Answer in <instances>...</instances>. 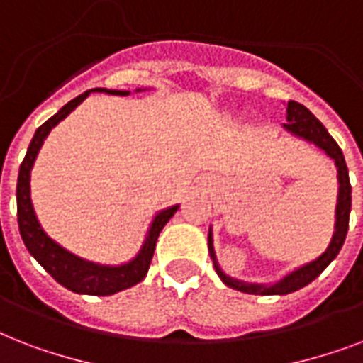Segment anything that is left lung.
<instances>
[{"label":"left lung","mask_w":363,"mask_h":363,"mask_svg":"<svg viewBox=\"0 0 363 363\" xmlns=\"http://www.w3.org/2000/svg\"><path fill=\"white\" fill-rule=\"evenodd\" d=\"M282 128L292 133V135L299 137L307 143H313L315 147H318L320 150L330 156V158L335 162V167H337V182H339V192H337V205H335V232L332 235V241L328 245V248L324 252L315 258L309 264H303L296 267L294 271L286 273V275L279 279L277 282H271V284H262V282H247L239 281V279H233V277L226 275L224 271L220 269L218 265V259H216L215 247H213V228H209V254L213 258V264H215V269L218 273V277L222 279V282L226 286L233 288V290H239V292L245 294H254V296H284V294H292L299 288L307 286L311 281H315L316 277L320 275L322 271L326 269L328 265L332 264L335 256L339 254L341 247H343L345 238H347V230H349V216H350V203H352V188H350L349 181V169H347V164H345L343 150L339 148V145L335 143L328 130L322 125V122L316 118L313 113H311L305 105L298 104V101H288L286 105V124H282Z\"/></svg>","instance_id":"left-lung-1"}]
</instances>
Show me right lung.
<instances>
[{
  "label": "right lung",
  "instance_id": "add662e5",
  "mask_svg": "<svg viewBox=\"0 0 363 363\" xmlns=\"http://www.w3.org/2000/svg\"><path fill=\"white\" fill-rule=\"evenodd\" d=\"M90 92L128 96L130 90H107V88L86 90L81 96H77L75 99H71L69 104H65L56 115L50 116L45 124L37 128L35 135H33L30 147H28L24 162L20 164L18 182H16V211H18L20 235H22V241H24L28 252L47 269V273L54 277V281L60 282L62 286H65L67 290L75 294L111 296V294L122 292L125 288L135 286L137 282H141L147 277L160 232L164 230V226L169 222L171 216L175 215L179 205H171V207L162 209L158 215L154 216L150 226H148L147 238L143 241L139 252L135 254V258H131L130 262L121 265L94 264V262L82 259L81 256H75L69 250H65L54 239L48 238L47 232L43 230L39 220H37L33 203H31V167L35 164L37 154L41 150L43 143H45L47 135L50 133V130L64 121L71 111H75L90 96ZM135 92H141V88H137Z\"/></svg>",
  "mask_w": 363,
  "mask_h": 363
}]
</instances>
